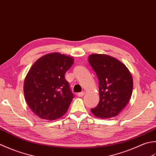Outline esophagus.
Here are the masks:
<instances>
[{
	"instance_id": "1",
	"label": "esophagus",
	"mask_w": 156,
	"mask_h": 156,
	"mask_svg": "<svg viewBox=\"0 0 156 156\" xmlns=\"http://www.w3.org/2000/svg\"><path fill=\"white\" fill-rule=\"evenodd\" d=\"M85 95V92L84 91H82V92H80V93H79L77 94V96L79 97H83Z\"/></svg>"
}]
</instances>
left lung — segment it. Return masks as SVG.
Wrapping results in <instances>:
<instances>
[{
    "label": "left lung",
    "instance_id": "8db88e82",
    "mask_svg": "<svg viewBox=\"0 0 156 156\" xmlns=\"http://www.w3.org/2000/svg\"><path fill=\"white\" fill-rule=\"evenodd\" d=\"M99 81L100 101L91 108L95 116L101 119L116 116L131 98L133 81L126 66L116 58L94 54L88 58Z\"/></svg>",
    "mask_w": 156,
    "mask_h": 156
}]
</instances>
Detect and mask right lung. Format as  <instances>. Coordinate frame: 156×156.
<instances>
[{
    "label": "right lung",
    "mask_w": 156,
    "mask_h": 156,
    "mask_svg": "<svg viewBox=\"0 0 156 156\" xmlns=\"http://www.w3.org/2000/svg\"><path fill=\"white\" fill-rule=\"evenodd\" d=\"M73 62L72 57L54 52L42 56L30 68L24 81V96L40 118L55 120L67 111L74 96L65 75Z\"/></svg>",
    "instance_id": "right-lung-1"
}]
</instances>
